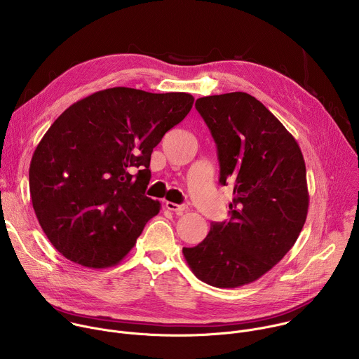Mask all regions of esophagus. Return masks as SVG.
Here are the masks:
<instances>
[{
  "label": "esophagus",
  "mask_w": 359,
  "mask_h": 359,
  "mask_svg": "<svg viewBox=\"0 0 359 359\" xmlns=\"http://www.w3.org/2000/svg\"><path fill=\"white\" fill-rule=\"evenodd\" d=\"M166 209L170 210V212H175L177 215H182L184 212H187V206L186 204H176V203H172V201H166Z\"/></svg>",
  "instance_id": "esophagus-1"
}]
</instances>
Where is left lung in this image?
<instances>
[{"label":"left lung","mask_w":359,"mask_h":359,"mask_svg":"<svg viewBox=\"0 0 359 359\" xmlns=\"http://www.w3.org/2000/svg\"><path fill=\"white\" fill-rule=\"evenodd\" d=\"M196 109L216 142L220 183L233 184V201L230 222L212 223L183 255L203 283L237 288L270 271L297 241L310 204L305 162L294 136L245 92L198 97Z\"/></svg>","instance_id":"8db88e82"}]
</instances>
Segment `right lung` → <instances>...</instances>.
<instances>
[{
	"instance_id": "add662e5",
	"label": "right lung",
	"mask_w": 359,
	"mask_h": 359,
	"mask_svg": "<svg viewBox=\"0 0 359 359\" xmlns=\"http://www.w3.org/2000/svg\"><path fill=\"white\" fill-rule=\"evenodd\" d=\"M193 102L184 92L116 86L75 102L50 125L31 159L29 193L39 226L64 257L89 269L126 257L161 210L144 196L153 147Z\"/></svg>"
}]
</instances>
